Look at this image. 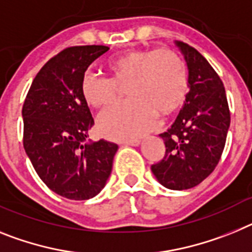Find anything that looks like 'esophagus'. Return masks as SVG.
<instances>
[{
	"instance_id": "esophagus-1",
	"label": "esophagus",
	"mask_w": 252,
	"mask_h": 252,
	"mask_svg": "<svg viewBox=\"0 0 252 252\" xmlns=\"http://www.w3.org/2000/svg\"><path fill=\"white\" fill-rule=\"evenodd\" d=\"M123 144L124 146H133V147H135V146L141 144V141L139 139H129V141H123Z\"/></svg>"
}]
</instances>
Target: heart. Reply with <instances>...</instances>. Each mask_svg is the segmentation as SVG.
Here are the masks:
<instances>
[{"label": "heart", "instance_id": "1", "mask_svg": "<svg viewBox=\"0 0 252 252\" xmlns=\"http://www.w3.org/2000/svg\"><path fill=\"white\" fill-rule=\"evenodd\" d=\"M110 78L86 73L81 95L96 109L110 106L118 86H126L130 100L109 109L99 119L109 138L135 139L155 126L157 114L166 117L183 105L188 93V69L180 57L167 49H135L106 63Z\"/></svg>", "mask_w": 252, "mask_h": 252}]
</instances>
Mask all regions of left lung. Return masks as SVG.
Here are the masks:
<instances>
[{"label": "left lung", "mask_w": 252, "mask_h": 252, "mask_svg": "<svg viewBox=\"0 0 252 252\" xmlns=\"http://www.w3.org/2000/svg\"><path fill=\"white\" fill-rule=\"evenodd\" d=\"M188 65V93L178 118L159 137L163 158L152 165L155 178L171 190L196 187L213 172L226 144L229 109L220 76L195 48L175 41Z\"/></svg>", "instance_id": "left-lung-1"}]
</instances>
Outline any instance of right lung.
Segmentation results:
<instances>
[{
  "mask_svg": "<svg viewBox=\"0 0 252 252\" xmlns=\"http://www.w3.org/2000/svg\"><path fill=\"white\" fill-rule=\"evenodd\" d=\"M105 45L62 50L35 76L23 106L24 148L35 171L52 191L87 200L106 185L118 144L87 141L94 118L81 95L89 65Z\"/></svg>",
  "mask_w": 252,
  "mask_h": 252,
  "instance_id": "1",
  "label": "right lung"
}]
</instances>
